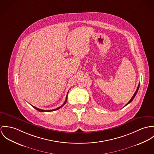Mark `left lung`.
I'll use <instances>...</instances> for the list:
<instances>
[{"label": "left lung", "mask_w": 154, "mask_h": 154, "mask_svg": "<svg viewBox=\"0 0 154 154\" xmlns=\"http://www.w3.org/2000/svg\"><path fill=\"white\" fill-rule=\"evenodd\" d=\"M139 85H140V84H139V85H138V86H137V90H136V91H135V93H134V96H132V98H131V100H129V102L128 103H127V104H126V105H125V106H126V105H128V104H129V103H130L131 102H132V100H134V98H135V96H136V94H137V91H138V90H139Z\"/></svg>", "instance_id": "left-lung-1"}]
</instances>
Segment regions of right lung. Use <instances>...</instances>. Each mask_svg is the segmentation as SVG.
Here are the masks:
<instances>
[{
  "label": "right lung",
  "mask_w": 154,
  "mask_h": 154,
  "mask_svg": "<svg viewBox=\"0 0 154 154\" xmlns=\"http://www.w3.org/2000/svg\"><path fill=\"white\" fill-rule=\"evenodd\" d=\"M69 93V92H68ZM68 93H67V96H66V100H65V102L64 103V104H63V105H61L60 107H58V108H56V109H52V110H42V109H38V108H37V107H35L34 106H32V105H31L34 108H35V109H36L38 111H39V112H52V111H55V110H58V109H60L61 107H62L67 102V96H68Z\"/></svg>",
  "instance_id": "1"
}]
</instances>
